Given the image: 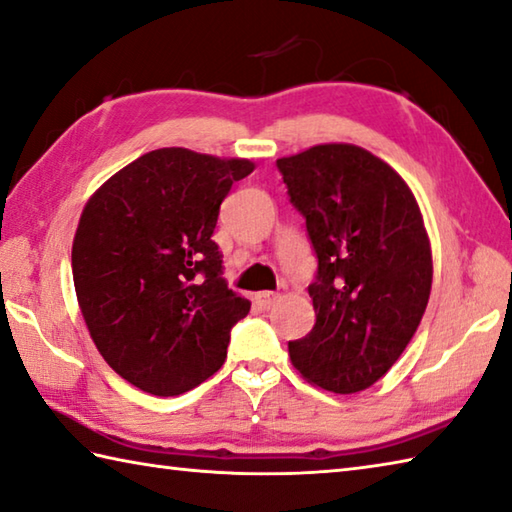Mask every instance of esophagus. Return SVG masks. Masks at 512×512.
Segmentation results:
<instances>
[{
  "mask_svg": "<svg viewBox=\"0 0 512 512\" xmlns=\"http://www.w3.org/2000/svg\"><path fill=\"white\" fill-rule=\"evenodd\" d=\"M278 301V294L276 292H258L256 294V303L263 307V310H269V307H274Z\"/></svg>",
  "mask_w": 512,
  "mask_h": 512,
  "instance_id": "esophagus-1",
  "label": "esophagus"
}]
</instances>
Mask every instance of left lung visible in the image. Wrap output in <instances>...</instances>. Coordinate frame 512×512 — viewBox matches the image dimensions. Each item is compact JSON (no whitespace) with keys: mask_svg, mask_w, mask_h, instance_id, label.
<instances>
[{"mask_svg":"<svg viewBox=\"0 0 512 512\" xmlns=\"http://www.w3.org/2000/svg\"><path fill=\"white\" fill-rule=\"evenodd\" d=\"M276 165L318 258L307 287L316 323L289 343V359L323 390H368L428 307L432 249L419 202L388 162L356 144H316Z\"/></svg>","mask_w":512,"mask_h":512,"instance_id":"left-lung-1","label":"left lung"}]
</instances>
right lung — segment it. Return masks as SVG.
<instances>
[{"label": "right lung", "instance_id": "add662e5", "mask_svg": "<svg viewBox=\"0 0 512 512\" xmlns=\"http://www.w3.org/2000/svg\"><path fill=\"white\" fill-rule=\"evenodd\" d=\"M247 158L182 147L133 160L86 202L73 238L77 305L102 359L156 397L196 388L225 363L252 303L227 287L211 240Z\"/></svg>", "mask_w": 512, "mask_h": 512}]
</instances>
